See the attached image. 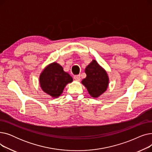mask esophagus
<instances>
[{
    "label": "esophagus",
    "mask_w": 152,
    "mask_h": 152,
    "mask_svg": "<svg viewBox=\"0 0 152 152\" xmlns=\"http://www.w3.org/2000/svg\"><path fill=\"white\" fill-rule=\"evenodd\" d=\"M81 76H80V75H75L74 76V79H75V80H76V81H80L81 80Z\"/></svg>",
    "instance_id": "esophagus-1"
}]
</instances>
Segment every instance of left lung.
<instances>
[{"instance_id":"left-lung-1","label":"left lung","mask_w":152,"mask_h":152,"mask_svg":"<svg viewBox=\"0 0 152 152\" xmlns=\"http://www.w3.org/2000/svg\"><path fill=\"white\" fill-rule=\"evenodd\" d=\"M86 77L81 81L88 93L93 98H98L108 89L109 77L107 71L95 60L87 65L85 69Z\"/></svg>"}]
</instances>
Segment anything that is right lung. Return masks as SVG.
Listing matches in <instances>:
<instances>
[{"mask_svg":"<svg viewBox=\"0 0 152 152\" xmlns=\"http://www.w3.org/2000/svg\"><path fill=\"white\" fill-rule=\"evenodd\" d=\"M73 81L72 77L55 61L47 65L39 76L41 89L52 98L60 97L66 86Z\"/></svg>","mask_w":152,"mask_h":152,"instance_id":"right-lung-1","label":"right lung"}]
</instances>
